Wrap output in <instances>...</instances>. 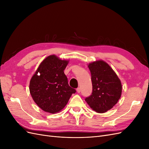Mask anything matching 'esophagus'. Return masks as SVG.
Returning a JSON list of instances; mask_svg holds the SVG:
<instances>
[{"instance_id":"34e87169","label":"esophagus","mask_w":149,"mask_h":149,"mask_svg":"<svg viewBox=\"0 0 149 149\" xmlns=\"http://www.w3.org/2000/svg\"><path fill=\"white\" fill-rule=\"evenodd\" d=\"M76 91H77L78 93H79L81 92V89H80V88H78L76 89Z\"/></svg>"}]
</instances>
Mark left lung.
<instances>
[{"instance_id":"left-lung-1","label":"left lung","mask_w":149,"mask_h":149,"mask_svg":"<svg viewBox=\"0 0 149 149\" xmlns=\"http://www.w3.org/2000/svg\"><path fill=\"white\" fill-rule=\"evenodd\" d=\"M91 74L93 92L85 101L94 111L104 113L118 103L121 96L120 80L107 63L97 60L88 65Z\"/></svg>"}]
</instances>
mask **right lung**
Wrapping results in <instances>:
<instances>
[{"label":"right lung","instance_id":"1","mask_svg":"<svg viewBox=\"0 0 149 149\" xmlns=\"http://www.w3.org/2000/svg\"><path fill=\"white\" fill-rule=\"evenodd\" d=\"M68 62L54 55L48 56L31 77L30 94L43 111L52 114L60 112L67 104L72 94L76 93L69 86L64 73Z\"/></svg>","mask_w":149,"mask_h":149}]
</instances>
